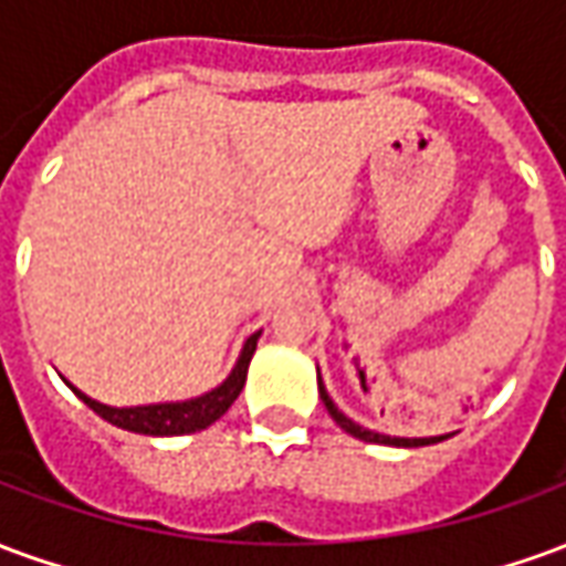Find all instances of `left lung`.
<instances>
[{
	"label": "left lung",
	"instance_id": "1",
	"mask_svg": "<svg viewBox=\"0 0 566 566\" xmlns=\"http://www.w3.org/2000/svg\"><path fill=\"white\" fill-rule=\"evenodd\" d=\"M318 394H321V400H324V406H327V412H331L333 421L343 427L345 433H352V437L364 439V442H379V446H400V449H418V446H430V442H439V439H446V437H421V439L385 437V433H376V430H367V427L355 424V421L345 416V412H339V409H336V403L331 400V394H327V388H324V381H321V373H318Z\"/></svg>",
	"mask_w": 566,
	"mask_h": 566
}]
</instances>
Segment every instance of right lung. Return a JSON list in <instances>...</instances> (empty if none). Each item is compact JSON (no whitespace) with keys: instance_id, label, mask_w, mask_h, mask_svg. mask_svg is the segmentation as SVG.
<instances>
[{"instance_id":"add662e5","label":"right lung","mask_w":566,"mask_h":566,"mask_svg":"<svg viewBox=\"0 0 566 566\" xmlns=\"http://www.w3.org/2000/svg\"><path fill=\"white\" fill-rule=\"evenodd\" d=\"M260 333L248 336L245 345H242V355L235 360L233 373L218 385L211 388L209 394L202 397H193V400H185V403H154V406H127V409H117V406H105L99 400H91L87 394H81L78 388L72 391L78 394L84 403L91 406L93 412L99 418H105L108 424L124 427V430H133V433H145V437H181V433H197V430H206L209 424H214L218 418L235 403V397L245 388L248 364H251V355L258 348Z\"/></svg>"}]
</instances>
